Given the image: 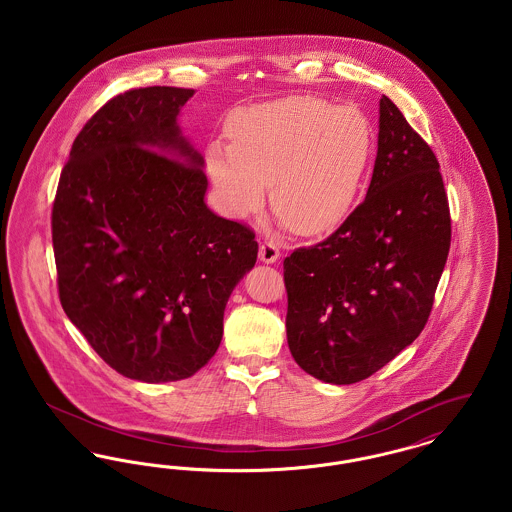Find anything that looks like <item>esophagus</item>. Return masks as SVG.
I'll return each instance as SVG.
<instances>
[{
    "label": "esophagus",
    "instance_id": "obj_1",
    "mask_svg": "<svg viewBox=\"0 0 512 512\" xmlns=\"http://www.w3.org/2000/svg\"><path fill=\"white\" fill-rule=\"evenodd\" d=\"M259 259H261L263 263H267V265L276 263V261L280 259V249L272 244V242H265V244L259 247Z\"/></svg>",
    "mask_w": 512,
    "mask_h": 512
}]
</instances>
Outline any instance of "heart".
Segmentation results:
<instances>
[{"instance_id":"1","label":"heart","mask_w":512,"mask_h":512,"mask_svg":"<svg viewBox=\"0 0 512 512\" xmlns=\"http://www.w3.org/2000/svg\"><path fill=\"white\" fill-rule=\"evenodd\" d=\"M232 144L213 142L205 167L226 213L272 209L299 234H320L347 217L363 186L372 130L353 105L290 96L236 111Z\"/></svg>"}]
</instances>
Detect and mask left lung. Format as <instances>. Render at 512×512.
<instances>
[{
	"label": "left lung",
	"mask_w": 512,
	"mask_h": 512,
	"mask_svg": "<svg viewBox=\"0 0 512 512\" xmlns=\"http://www.w3.org/2000/svg\"><path fill=\"white\" fill-rule=\"evenodd\" d=\"M449 245L438 159L382 96L365 201L324 242L284 259L295 363L338 386L388 365L424 330Z\"/></svg>",
	"instance_id": "1"
}]
</instances>
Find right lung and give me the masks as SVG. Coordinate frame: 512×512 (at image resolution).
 <instances>
[{"mask_svg":"<svg viewBox=\"0 0 512 512\" xmlns=\"http://www.w3.org/2000/svg\"><path fill=\"white\" fill-rule=\"evenodd\" d=\"M194 94L109 99L76 136L51 211L67 317L107 365L147 384L209 363L259 251L253 230L205 205L203 157L176 122Z\"/></svg>","mask_w":512,"mask_h":512,"instance_id":"obj_1","label":"right lung"}]
</instances>
